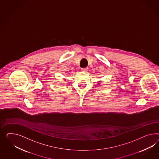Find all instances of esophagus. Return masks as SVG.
<instances>
[{
    "instance_id": "1",
    "label": "esophagus",
    "mask_w": 159,
    "mask_h": 159,
    "mask_svg": "<svg viewBox=\"0 0 159 159\" xmlns=\"http://www.w3.org/2000/svg\"><path fill=\"white\" fill-rule=\"evenodd\" d=\"M89 68H82L81 70L82 72H86L87 70H88Z\"/></svg>"
}]
</instances>
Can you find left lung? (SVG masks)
I'll return each instance as SVG.
<instances>
[{"mask_svg":"<svg viewBox=\"0 0 159 159\" xmlns=\"http://www.w3.org/2000/svg\"><path fill=\"white\" fill-rule=\"evenodd\" d=\"M98 82H100V81H99ZM98 84H100V83H98Z\"/></svg>","mask_w":159,"mask_h":159,"instance_id":"left-lung-1","label":"left lung"}]
</instances>
